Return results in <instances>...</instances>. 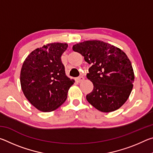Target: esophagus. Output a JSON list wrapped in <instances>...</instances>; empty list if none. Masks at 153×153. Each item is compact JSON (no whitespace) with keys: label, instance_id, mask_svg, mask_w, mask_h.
<instances>
[{"label":"esophagus","instance_id":"obj_1","mask_svg":"<svg viewBox=\"0 0 153 153\" xmlns=\"http://www.w3.org/2000/svg\"><path fill=\"white\" fill-rule=\"evenodd\" d=\"M84 77H82V76H80V77H77V79H76L77 82H81L82 81H84Z\"/></svg>","mask_w":153,"mask_h":153}]
</instances>
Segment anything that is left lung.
Masks as SVG:
<instances>
[{
	"instance_id": "8db88e82",
	"label": "left lung",
	"mask_w": 153,
	"mask_h": 153,
	"mask_svg": "<svg viewBox=\"0 0 153 153\" xmlns=\"http://www.w3.org/2000/svg\"><path fill=\"white\" fill-rule=\"evenodd\" d=\"M73 50L91 65L88 79L94 89L86 96L90 105L104 113L120 108L128 99L133 88L132 65L124 52L100 40H87L74 45Z\"/></svg>"
}]
</instances>
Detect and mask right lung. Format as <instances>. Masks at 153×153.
<instances>
[{"label": "right lung", "mask_w": 153, "mask_h": 153, "mask_svg": "<svg viewBox=\"0 0 153 153\" xmlns=\"http://www.w3.org/2000/svg\"><path fill=\"white\" fill-rule=\"evenodd\" d=\"M66 43H50L33 51L23 63L20 74L22 91L29 102L42 112L63 105L75 82L66 76L61 55Z\"/></svg>", "instance_id": "right-lung-1"}]
</instances>
